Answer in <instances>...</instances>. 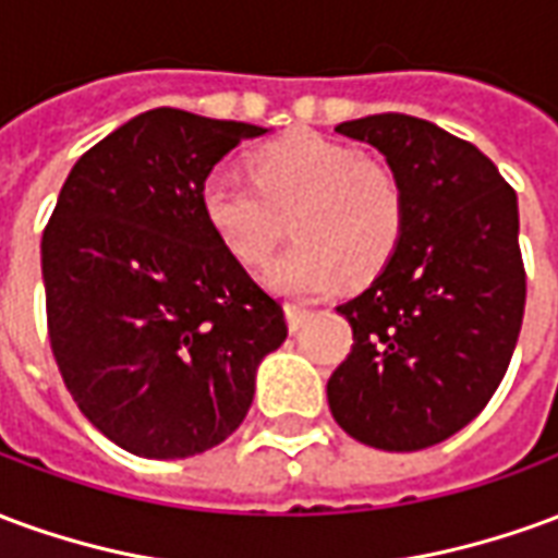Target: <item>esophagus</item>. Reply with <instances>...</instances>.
I'll return each mask as SVG.
<instances>
[{
    "label": "esophagus",
    "instance_id": "34e87169",
    "mask_svg": "<svg viewBox=\"0 0 558 558\" xmlns=\"http://www.w3.org/2000/svg\"><path fill=\"white\" fill-rule=\"evenodd\" d=\"M283 311H287V326H290V331H299L304 319H307V311H304L302 304H287Z\"/></svg>",
    "mask_w": 558,
    "mask_h": 558
}]
</instances>
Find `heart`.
Instances as JSON below:
<instances>
[{
    "mask_svg": "<svg viewBox=\"0 0 558 558\" xmlns=\"http://www.w3.org/2000/svg\"><path fill=\"white\" fill-rule=\"evenodd\" d=\"M253 184L227 172L199 187V211L220 247L244 266H263L287 220L295 244L266 280L292 299H319L343 275L371 278L398 251L407 227V191L383 160L347 143L292 134L251 158Z\"/></svg>",
    "mask_w": 558,
    "mask_h": 558,
    "instance_id": "heart-1",
    "label": "heart"
}]
</instances>
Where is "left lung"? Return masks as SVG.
I'll return each instance as SVG.
<instances>
[{"label":"left lung","instance_id":"8db88e82","mask_svg":"<svg viewBox=\"0 0 558 558\" xmlns=\"http://www.w3.org/2000/svg\"><path fill=\"white\" fill-rule=\"evenodd\" d=\"M335 131L386 155L407 227L374 283L338 307L352 350L328 379V407L359 442L421 451L487 407L514 355L526 307L517 194L472 143L415 116Z\"/></svg>","mask_w":558,"mask_h":558}]
</instances>
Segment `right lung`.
<instances>
[{
    "label": "right lung",
    "mask_w": 558,
    "mask_h": 558,
    "mask_svg": "<svg viewBox=\"0 0 558 558\" xmlns=\"http://www.w3.org/2000/svg\"><path fill=\"white\" fill-rule=\"evenodd\" d=\"M266 128L158 107L68 172L41 239L47 331L80 412L137 457L220 445L287 340L283 307L199 211L227 151Z\"/></svg>",
    "instance_id": "obj_1"
}]
</instances>
